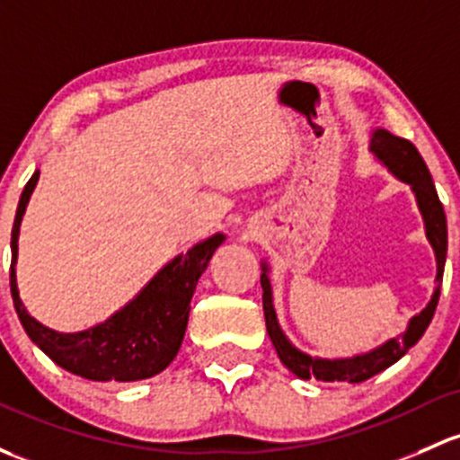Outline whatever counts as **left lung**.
Returning <instances> with one entry per match:
<instances>
[{
    "label": "left lung",
    "instance_id": "left-lung-1",
    "mask_svg": "<svg viewBox=\"0 0 460 460\" xmlns=\"http://www.w3.org/2000/svg\"><path fill=\"white\" fill-rule=\"evenodd\" d=\"M370 149L376 154L379 161H384L393 173L401 178V181L410 182L414 193H417L419 209H421L425 229H428V240L432 243L434 251H437V291L432 295V302L425 306V311L419 313L417 317L410 322L408 331L403 337L390 340L388 344L375 348L368 355L352 357V359H313V357L304 355L297 348L291 346V341L284 337L279 331L278 317H275L273 297H270V284L267 273L260 275L262 282V306H264V319H267V332L273 341L278 357L282 364L287 366L293 375L299 379H311L315 376L319 381H348V384H361V381L370 379V376L379 375L381 370L390 368L394 361H399L405 352L410 350L425 332V328L432 322L434 311H437L438 295H441V282H443V269H446V255H447V225H446V211H443L441 200H438L437 187H434L429 169L408 138H401L390 134L388 129H376L372 134ZM267 270V267H264Z\"/></svg>",
    "mask_w": 460,
    "mask_h": 460
}]
</instances>
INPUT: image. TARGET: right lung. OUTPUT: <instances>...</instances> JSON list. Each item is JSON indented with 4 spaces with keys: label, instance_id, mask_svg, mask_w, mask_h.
<instances>
[{
    "label": "right lung",
    "instance_id": "obj_1",
    "mask_svg": "<svg viewBox=\"0 0 460 460\" xmlns=\"http://www.w3.org/2000/svg\"><path fill=\"white\" fill-rule=\"evenodd\" d=\"M39 172L32 173L19 198L17 216L13 225V262H11V293L17 315L26 328L28 337L72 375L92 381H138L158 375L176 357L187 331L190 304L196 291L198 278L205 273L214 251L220 246V234L196 244L185 255H178L167 264L134 302L119 311L108 322L90 331L61 335L41 326L23 308L14 279L17 260L19 222L26 211L28 198L37 185Z\"/></svg>",
    "mask_w": 460,
    "mask_h": 460
}]
</instances>
